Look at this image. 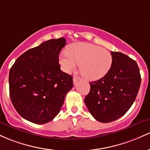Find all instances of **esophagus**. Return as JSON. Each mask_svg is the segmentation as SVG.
Wrapping results in <instances>:
<instances>
[{"instance_id":"1","label":"esophagus","mask_w":150,"mask_h":150,"mask_svg":"<svg viewBox=\"0 0 150 150\" xmlns=\"http://www.w3.org/2000/svg\"><path fill=\"white\" fill-rule=\"evenodd\" d=\"M78 80H79V77L75 76L73 77V81H74V84H76V83L77 81H78Z\"/></svg>"}]
</instances>
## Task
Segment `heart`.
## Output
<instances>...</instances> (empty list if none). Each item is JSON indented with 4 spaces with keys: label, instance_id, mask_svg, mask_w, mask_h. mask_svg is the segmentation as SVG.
I'll return each mask as SVG.
<instances>
[{
    "label": "heart",
    "instance_id": "obj_1",
    "mask_svg": "<svg viewBox=\"0 0 150 150\" xmlns=\"http://www.w3.org/2000/svg\"><path fill=\"white\" fill-rule=\"evenodd\" d=\"M62 69L67 72L74 69L79 64L82 76L90 81L103 78L110 70L112 62L111 54L105 48L88 42H78L71 45L69 50L59 57Z\"/></svg>",
    "mask_w": 150,
    "mask_h": 150
}]
</instances>
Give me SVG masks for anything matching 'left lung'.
<instances>
[{
    "label": "left lung",
    "mask_w": 150,
    "mask_h": 150,
    "mask_svg": "<svg viewBox=\"0 0 150 150\" xmlns=\"http://www.w3.org/2000/svg\"><path fill=\"white\" fill-rule=\"evenodd\" d=\"M111 67L100 79L90 82L84 99L96 120L110 122L125 115L132 105L139 88L141 76L134 60L118 52H111Z\"/></svg>",
    "instance_id": "1"
}]
</instances>
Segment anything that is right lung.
<instances>
[{"mask_svg":"<svg viewBox=\"0 0 150 150\" xmlns=\"http://www.w3.org/2000/svg\"><path fill=\"white\" fill-rule=\"evenodd\" d=\"M65 38L52 39L21 55L9 73L12 103L25 120L35 124L52 120L73 87L71 76L62 71L59 55Z\"/></svg>","mask_w":150,"mask_h":150,"instance_id":"1","label":"right lung"}]
</instances>
